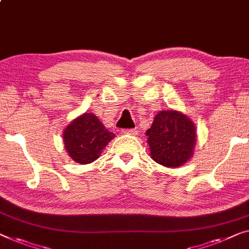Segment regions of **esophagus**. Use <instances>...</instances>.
I'll use <instances>...</instances> for the list:
<instances>
[{"label": "esophagus", "mask_w": 249, "mask_h": 249, "mask_svg": "<svg viewBox=\"0 0 249 249\" xmlns=\"http://www.w3.org/2000/svg\"><path fill=\"white\" fill-rule=\"evenodd\" d=\"M122 132H124V135H137L138 130H137V129H124Z\"/></svg>", "instance_id": "esophagus-1"}]
</instances>
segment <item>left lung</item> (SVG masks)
<instances>
[{
    "instance_id": "1",
    "label": "left lung",
    "mask_w": 249,
    "mask_h": 249,
    "mask_svg": "<svg viewBox=\"0 0 249 249\" xmlns=\"http://www.w3.org/2000/svg\"><path fill=\"white\" fill-rule=\"evenodd\" d=\"M151 158L166 167H178L192 156L196 135L193 122L174 110L160 111L146 131Z\"/></svg>"
}]
</instances>
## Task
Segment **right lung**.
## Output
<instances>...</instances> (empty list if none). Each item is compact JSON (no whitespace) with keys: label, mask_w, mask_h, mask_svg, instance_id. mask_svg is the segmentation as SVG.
<instances>
[{"label":"right lung","mask_w":249,"mask_h":249,"mask_svg":"<svg viewBox=\"0 0 249 249\" xmlns=\"http://www.w3.org/2000/svg\"><path fill=\"white\" fill-rule=\"evenodd\" d=\"M64 145L71 160L80 164H89L100 157L104 147L114 138L92 113H84L65 129Z\"/></svg>","instance_id":"1"}]
</instances>
